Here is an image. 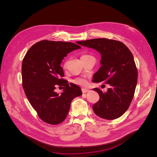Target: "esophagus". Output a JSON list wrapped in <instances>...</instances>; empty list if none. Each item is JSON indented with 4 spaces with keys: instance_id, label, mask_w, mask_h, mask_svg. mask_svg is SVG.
Returning <instances> with one entry per match:
<instances>
[{
    "instance_id": "esophagus-1",
    "label": "esophagus",
    "mask_w": 157,
    "mask_h": 157,
    "mask_svg": "<svg viewBox=\"0 0 157 157\" xmlns=\"http://www.w3.org/2000/svg\"><path fill=\"white\" fill-rule=\"evenodd\" d=\"M81 91H82V93L83 94H85V93H86L89 91L88 89H86V88H82L81 89Z\"/></svg>"
}]
</instances>
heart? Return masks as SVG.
<instances>
[{"label": "heart", "instance_id": "heart-1", "mask_svg": "<svg viewBox=\"0 0 157 157\" xmlns=\"http://www.w3.org/2000/svg\"><path fill=\"white\" fill-rule=\"evenodd\" d=\"M90 55H83V56H81V59H83V58H86V57H88V56H90ZM66 65H67V63H66V62L64 63L63 64V68H65L66 67ZM72 82L73 83H74L75 85H79V86H85L86 85V83H87V81L85 78H75L74 79Z\"/></svg>", "mask_w": 157, "mask_h": 157}]
</instances>
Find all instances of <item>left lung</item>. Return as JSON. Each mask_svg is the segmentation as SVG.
I'll list each match as a JSON object with an SVG mask.
<instances>
[{
    "label": "left lung",
    "mask_w": 157,
    "mask_h": 157,
    "mask_svg": "<svg viewBox=\"0 0 157 157\" xmlns=\"http://www.w3.org/2000/svg\"><path fill=\"white\" fill-rule=\"evenodd\" d=\"M79 44L101 54L102 65L94 74L93 81L110 85L105 93L94 88L100 96L92 107L94 113L105 120L120 117L129 108L137 85L138 73L132 53L120 41L106 38L79 41Z\"/></svg>",
    "instance_id": "left-lung-1"
}]
</instances>
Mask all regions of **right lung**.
<instances>
[{"label": "right lung", "mask_w": 157, "mask_h": 157, "mask_svg": "<svg viewBox=\"0 0 157 157\" xmlns=\"http://www.w3.org/2000/svg\"><path fill=\"white\" fill-rule=\"evenodd\" d=\"M81 48L72 43L43 40L32 46L23 58L21 76L25 94L39 117L48 124L63 122L72 101L82 95L78 86L69 85L62 78L64 74L60 66L69 53ZM58 86H63L61 94L55 92Z\"/></svg>", "instance_id": "obj_1"}]
</instances>
